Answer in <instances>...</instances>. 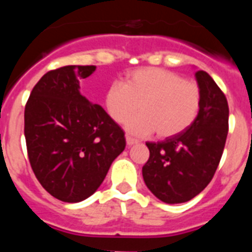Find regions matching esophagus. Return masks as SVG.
I'll return each mask as SVG.
<instances>
[{
  "label": "esophagus",
  "instance_id": "obj_1",
  "mask_svg": "<svg viewBox=\"0 0 252 252\" xmlns=\"http://www.w3.org/2000/svg\"><path fill=\"white\" fill-rule=\"evenodd\" d=\"M126 142H127L128 146H131V145H135V144H137V142H139V140L133 139V137H131V136H126Z\"/></svg>",
  "mask_w": 252,
  "mask_h": 252
}]
</instances>
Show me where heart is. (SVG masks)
I'll return each instance as SVG.
<instances>
[{
	"instance_id": "1",
	"label": "heart",
	"mask_w": 252,
	"mask_h": 252,
	"mask_svg": "<svg viewBox=\"0 0 252 252\" xmlns=\"http://www.w3.org/2000/svg\"><path fill=\"white\" fill-rule=\"evenodd\" d=\"M201 104L197 82L154 66L131 70L125 83L112 82L104 92V108L117 124L126 121L139 106L141 112L126 122V130L136 136L155 131L159 137L179 135L195 121Z\"/></svg>"
}]
</instances>
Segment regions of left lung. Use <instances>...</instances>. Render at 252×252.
<instances>
[{
    "mask_svg": "<svg viewBox=\"0 0 252 252\" xmlns=\"http://www.w3.org/2000/svg\"><path fill=\"white\" fill-rule=\"evenodd\" d=\"M202 90L197 119L179 135L146 142L150 151L142 166L146 187L169 204L190 201L212 180L228 133V103L224 93L204 70L195 73Z\"/></svg>",
    "mask_w": 252,
    "mask_h": 252,
    "instance_id": "1",
    "label": "left lung"
}]
</instances>
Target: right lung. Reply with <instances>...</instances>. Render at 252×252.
Returning a JSON list of instances; mask_svg holds the SVG:
<instances>
[{
	"instance_id": "1",
	"label": "right lung",
	"mask_w": 252,
	"mask_h": 252,
	"mask_svg": "<svg viewBox=\"0 0 252 252\" xmlns=\"http://www.w3.org/2000/svg\"><path fill=\"white\" fill-rule=\"evenodd\" d=\"M94 65H65L45 73L25 106L29 161L46 192L75 203L98 189L126 146L125 132L99 104L79 93Z\"/></svg>"
}]
</instances>
